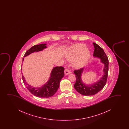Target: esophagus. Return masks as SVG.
Listing matches in <instances>:
<instances>
[{
	"label": "esophagus",
	"mask_w": 129,
	"mask_h": 129,
	"mask_svg": "<svg viewBox=\"0 0 129 129\" xmlns=\"http://www.w3.org/2000/svg\"><path fill=\"white\" fill-rule=\"evenodd\" d=\"M64 73L66 75H68V74H71V71H70L68 69H66L64 71Z\"/></svg>",
	"instance_id": "1"
}]
</instances>
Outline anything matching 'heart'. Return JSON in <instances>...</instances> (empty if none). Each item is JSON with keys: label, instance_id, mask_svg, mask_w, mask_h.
Masks as SVG:
<instances>
[{"label": "heart", "instance_id": "1", "mask_svg": "<svg viewBox=\"0 0 129 129\" xmlns=\"http://www.w3.org/2000/svg\"><path fill=\"white\" fill-rule=\"evenodd\" d=\"M90 56V52L86 48V45L78 44L73 45L67 54L68 59L74 58L73 65L75 67H81L86 63Z\"/></svg>", "mask_w": 129, "mask_h": 129}]
</instances>
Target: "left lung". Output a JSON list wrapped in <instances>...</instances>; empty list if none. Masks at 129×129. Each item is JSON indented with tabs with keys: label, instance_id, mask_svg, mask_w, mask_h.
<instances>
[{
	"label": "left lung",
	"instance_id": "1",
	"mask_svg": "<svg viewBox=\"0 0 129 129\" xmlns=\"http://www.w3.org/2000/svg\"><path fill=\"white\" fill-rule=\"evenodd\" d=\"M94 51L93 56L101 58V61L104 64V74L99 81L89 85H86L82 81L81 78V73L83 68L75 70L74 72L76 75V82L74 84V87L76 91L79 93L85 95H95L100 92L106 85L108 73L109 61L108 57L104 50L98 44L93 43Z\"/></svg>",
	"mask_w": 129,
	"mask_h": 129
}]
</instances>
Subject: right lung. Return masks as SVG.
Instances as JSON below:
<instances>
[{
    "label": "right lung",
    "instance_id": "add662e5",
    "mask_svg": "<svg viewBox=\"0 0 129 129\" xmlns=\"http://www.w3.org/2000/svg\"><path fill=\"white\" fill-rule=\"evenodd\" d=\"M46 44H38L33 46L25 53L24 57L35 51H42L46 48ZM24 58H23V62ZM64 68L62 67H56L53 68L51 71L49 80L43 86L39 88H35L28 85L25 82V78L22 75L23 83L25 85L28 91L37 97L48 98L53 96L57 92L61 80L64 76Z\"/></svg>",
    "mask_w": 129,
    "mask_h": 129
}]
</instances>
